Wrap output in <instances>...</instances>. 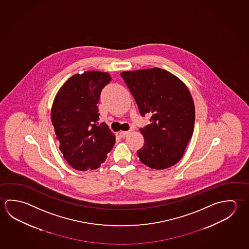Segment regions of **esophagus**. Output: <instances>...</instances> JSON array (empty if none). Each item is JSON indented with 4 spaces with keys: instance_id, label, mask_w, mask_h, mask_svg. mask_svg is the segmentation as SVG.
<instances>
[{
    "instance_id": "1",
    "label": "esophagus",
    "mask_w": 249,
    "mask_h": 249,
    "mask_svg": "<svg viewBox=\"0 0 249 249\" xmlns=\"http://www.w3.org/2000/svg\"><path fill=\"white\" fill-rule=\"evenodd\" d=\"M129 133H130L129 131H121L119 135H120V136H121L122 138H125L126 136H127V135H128Z\"/></svg>"
}]
</instances>
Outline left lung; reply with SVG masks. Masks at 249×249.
I'll use <instances>...</instances> for the list:
<instances>
[{
    "mask_svg": "<svg viewBox=\"0 0 249 249\" xmlns=\"http://www.w3.org/2000/svg\"><path fill=\"white\" fill-rule=\"evenodd\" d=\"M121 76L138 106L140 114H151L150 124L140 128L144 137L137 151L141 161L162 170L183 157L192 138L195 107L187 87L160 68L123 71Z\"/></svg>",
    "mask_w": 249,
    "mask_h": 249,
    "instance_id": "obj_1",
    "label": "left lung"
}]
</instances>
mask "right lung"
Masks as SVG:
<instances>
[{
  "label": "right lung",
  "mask_w": 249,
  "mask_h": 249,
  "mask_svg": "<svg viewBox=\"0 0 249 249\" xmlns=\"http://www.w3.org/2000/svg\"><path fill=\"white\" fill-rule=\"evenodd\" d=\"M110 81L109 73L99 71L73 75L53 101L52 122L59 149L75 170L99 168L115 143L107 125L98 123L97 104L101 90Z\"/></svg>",
  "instance_id": "add662e5"
}]
</instances>
